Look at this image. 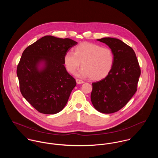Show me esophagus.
<instances>
[{
  "mask_svg": "<svg viewBox=\"0 0 158 158\" xmlns=\"http://www.w3.org/2000/svg\"><path fill=\"white\" fill-rule=\"evenodd\" d=\"M76 82H77V84H83V83H85L83 80H79V79H76Z\"/></svg>",
  "mask_w": 158,
  "mask_h": 158,
  "instance_id": "1",
  "label": "esophagus"
}]
</instances>
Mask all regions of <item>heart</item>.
I'll use <instances>...</instances> for the list:
<instances>
[{
	"mask_svg": "<svg viewBox=\"0 0 158 158\" xmlns=\"http://www.w3.org/2000/svg\"><path fill=\"white\" fill-rule=\"evenodd\" d=\"M114 61L111 49L88 42L77 45L73 52H68L64 57V65L69 73H74L81 64L83 68L77 75L94 81L105 78L111 72Z\"/></svg>",
	"mask_w": 158,
	"mask_h": 158,
	"instance_id": "1",
	"label": "heart"
}]
</instances>
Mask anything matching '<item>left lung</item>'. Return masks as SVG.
<instances>
[{"label":"left lung","mask_w":158,"mask_h":158,"mask_svg":"<svg viewBox=\"0 0 158 158\" xmlns=\"http://www.w3.org/2000/svg\"><path fill=\"white\" fill-rule=\"evenodd\" d=\"M108 45L113 51L114 61L110 73L100 81L92 83L90 99L98 111L111 114L125 106L137 90L140 69L133 49L114 38L97 40Z\"/></svg>","instance_id":"1"}]
</instances>
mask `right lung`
<instances>
[{"label": "right lung", "instance_id": "add662e5", "mask_svg": "<svg viewBox=\"0 0 158 158\" xmlns=\"http://www.w3.org/2000/svg\"><path fill=\"white\" fill-rule=\"evenodd\" d=\"M77 44L69 38L45 36L23 52L17 68L20 90L40 113L55 114L67 104L77 83L65 68L64 57Z\"/></svg>", "mask_w": 158, "mask_h": 158}]
</instances>
